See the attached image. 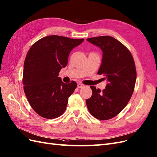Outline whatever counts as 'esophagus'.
Masks as SVG:
<instances>
[{
    "label": "esophagus",
    "mask_w": 157,
    "mask_h": 157,
    "mask_svg": "<svg viewBox=\"0 0 157 157\" xmlns=\"http://www.w3.org/2000/svg\"><path fill=\"white\" fill-rule=\"evenodd\" d=\"M84 87V85L83 84H82V83H78V88H82Z\"/></svg>",
    "instance_id": "34e87169"
}]
</instances>
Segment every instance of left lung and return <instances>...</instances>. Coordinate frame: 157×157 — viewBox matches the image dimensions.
<instances>
[{
	"instance_id": "8db88e82",
	"label": "left lung",
	"mask_w": 157,
	"mask_h": 157,
	"mask_svg": "<svg viewBox=\"0 0 157 157\" xmlns=\"http://www.w3.org/2000/svg\"><path fill=\"white\" fill-rule=\"evenodd\" d=\"M87 41L103 52L98 74L105 76L107 83L103 91L90 87L92 95L86 99V105L94 117L110 119L125 107L133 93L136 78L134 59L123 44L109 36L87 38Z\"/></svg>"
}]
</instances>
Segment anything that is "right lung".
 Segmentation results:
<instances>
[{
  "label": "right lung",
  "mask_w": 157,
  "mask_h": 157,
  "mask_svg": "<svg viewBox=\"0 0 157 157\" xmlns=\"http://www.w3.org/2000/svg\"><path fill=\"white\" fill-rule=\"evenodd\" d=\"M84 39L52 35L39 40L30 48L24 63V91L33 109L41 117L54 119L66 111L68 98L77 87L58 77L68 62L73 48Z\"/></svg>",
  "instance_id": "1"
}]
</instances>
